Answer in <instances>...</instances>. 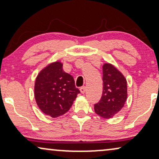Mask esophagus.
Masks as SVG:
<instances>
[{"instance_id": "esophagus-1", "label": "esophagus", "mask_w": 159, "mask_h": 159, "mask_svg": "<svg viewBox=\"0 0 159 159\" xmlns=\"http://www.w3.org/2000/svg\"><path fill=\"white\" fill-rule=\"evenodd\" d=\"M86 91V87H82V88H80V92H81L82 94H84V93H85Z\"/></svg>"}]
</instances>
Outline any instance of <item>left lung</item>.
Here are the masks:
<instances>
[{"instance_id": "8db88e82", "label": "left lung", "mask_w": 159, "mask_h": 159, "mask_svg": "<svg viewBox=\"0 0 159 159\" xmlns=\"http://www.w3.org/2000/svg\"><path fill=\"white\" fill-rule=\"evenodd\" d=\"M103 94L94 109L98 116L110 119L120 111L127 101V80L114 65L106 63L103 65Z\"/></svg>"}]
</instances>
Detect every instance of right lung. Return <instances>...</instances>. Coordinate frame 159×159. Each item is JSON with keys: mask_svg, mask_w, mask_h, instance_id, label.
Masks as SVG:
<instances>
[{"mask_svg": "<svg viewBox=\"0 0 159 159\" xmlns=\"http://www.w3.org/2000/svg\"><path fill=\"white\" fill-rule=\"evenodd\" d=\"M80 93L73 77L63 70V64L59 61L43 68L34 82L37 105L43 114L52 118L68 111Z\"/></svg>", "mask_w": 159, "mask_h": 159, "instance_id": "right-lung-1", "label": "right lung"}]
</instances>
